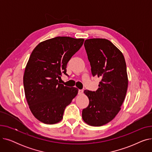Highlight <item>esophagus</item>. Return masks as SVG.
Returning <instances> with one entry per match:
<instances>
[{"mask_svg": "<svg viewBox=\"0 0 152 152\" xmlns=\"http://www.w3.org/2000/svg\"><path fill=\"white\" fill-rule=\"evenodd\" d=\"M84 92V91L83 89H79L78 91V94L79 95H82Z\"/></svg>", "mask_w": 152, "mask_h": 152, "instance_id": "1", "label": "esophagus"}]
</instances>
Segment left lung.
I'll return each mask as SVG.
<instances>
[{"label":"left lung","mask_w":152,"mask_h":152,"mask_svg":"<svg viewBox=\"0 0 152 152\" xmlns=\"http://www.w3.org/2000/svg\"><path fill=\"white\" fill-rule=\"evenodd\" d=\"M84 47L92 76L101 79L96 91L85 90L89 104L83 110V120L92 126L104 125L121 110L128 85L127 69L123 53L105 39H90Z\"/></svg>","instance_id":"obj_1"}]
</instances>
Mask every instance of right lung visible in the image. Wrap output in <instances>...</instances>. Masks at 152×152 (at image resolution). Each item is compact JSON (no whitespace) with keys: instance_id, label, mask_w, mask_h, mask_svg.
I'll use <instances>...</instances> for the list:
<instances>
[{"instance_id":"1","label":"right lung","mask_w":152,"mask_h":152,"mask_svg":"<svg viewBox=\"0 0 152 152\" xmlns=\"http://www.w3.org/2000/svg\"><path fill=\"white\" fill-rule=\"evenodd\" d=\"M84 39L56 37L39 43L32 52L23 76L30 110L45 124L60 122L66 106L77 94L76 87L60 84L69 60L83 44Z\"/></svg>"}]
</instances>
